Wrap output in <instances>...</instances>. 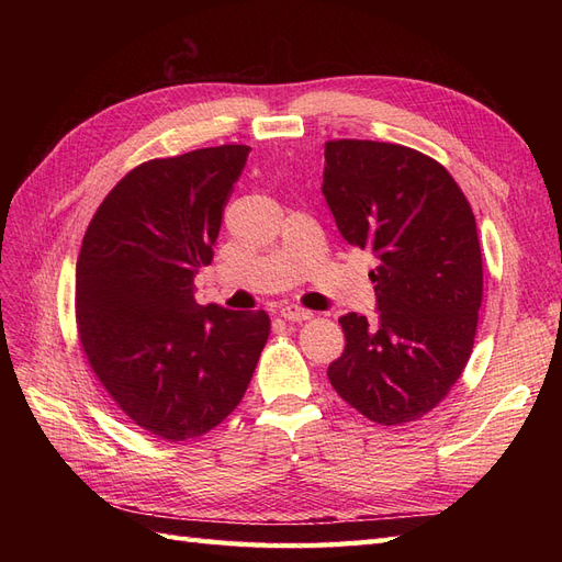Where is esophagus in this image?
<instances>
[{
	"label": "esophagus",
	"instance_id": "1",
	"mask_svg": "<svg viewBox=\"0 0 562 562\" xmlns=\"http://www.w3.org/2000/svg\"><path fill=\"white\" fill-rule=\"evenodd\" d=\"M281 318L293 321V323H302V321L312 318V312L304 310V307H297V304H285V307H281Z\"/></svg>",
	"mask_w": 562,
	"mask_h": 562
}]
</instances>
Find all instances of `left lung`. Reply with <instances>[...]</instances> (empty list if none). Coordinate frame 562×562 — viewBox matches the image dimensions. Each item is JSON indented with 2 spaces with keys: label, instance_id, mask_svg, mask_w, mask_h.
Here are the masks:
<instances>
[{
  "label": "left lung",
  "instance_id": "1",
  "mask_svg": "<svg viewBox=\"0 0 562 562\" xmlns=\"http://www.w3.org/2000/svg\"><path fill=\"white\" fill-rule=\"evenodd\" d=\"M321 190L345 241L380 260L378 326L339 318L347 347L328 380L372 422H415L448 396L473 349L483 302L473 211L443 164L394 143L328 140Z\"/></svg>",
  "mask_w": 562,
  "mask_h": 562
}]
</instances>
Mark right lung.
I'll return each mask as SVG.
<instances>
[{"instance_id": "1", "label": "right lung", "mask_w": 562, "mask_h": 562, "mask_svg": "<svg viewBox=\"0 0 562 562\" xmlns=\"http://www.w3.org/2000/svg\"><path fill=\"white\" fill-rule=\"evenodd\" d=\"M248 151L220 145L135 166L81 241V347L119 411L166 440L217 427L241 403L269 337L267 312L194 300Z\"/></svg>"}]
</instances>
